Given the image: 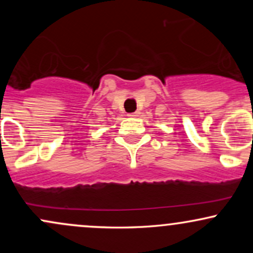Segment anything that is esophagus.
I'll use <instances>...</instances> for the list:
<instances>
[{
    "label": "esophagus",
    "mask_w": 253,
    "mask_h": 253,
    "mask_svg": "<svg viewBox=\"0 0 253 253\" xmlns=\"http://www.w3.org/2000/svg\"><path fill=\"white\" fill-rule=\"evenodd\" d=\"M138 115H139V113H138V112H134V113H129L128 117H130V118H135V117H138Z\"/></svg>",
    "instance_id": "34e87169"
}]
</instances>
